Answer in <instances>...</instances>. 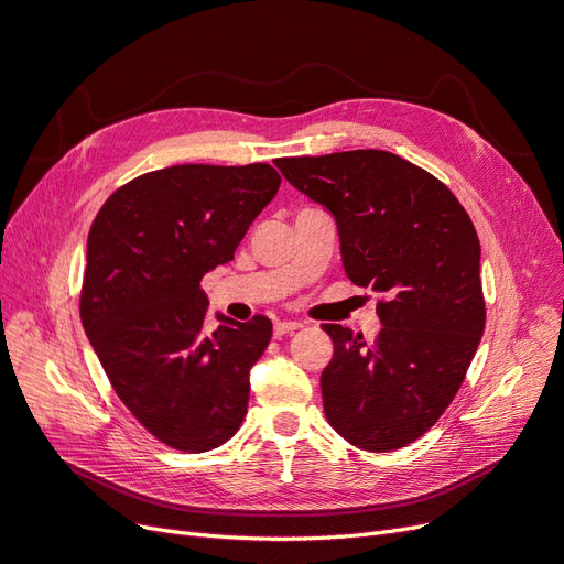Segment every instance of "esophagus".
I'll use <instances>...</instances> for the list:
<instances>
[{
  "mask_svg": "<svg viewBox=\"0 0 564 564\" xmlns=\"http://www.w3.org/2000/svg\"><path fill=\"white\" fill-rule=\"evenodd\" d=\"M301 326H303V324H299V322H278V324H275V335L282 337V335H286V333L299 330Z\"/></svg>",
  "mask_w": 564,
  "mask_h": 564,
  "instance_id": "obj_1",
  "label": "esophagus"
}]
</instances>
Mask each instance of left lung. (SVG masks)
Returning <instances> with one entry per match:
<instances>
[{"mask_svg":"<svg viewBox=\"0 0 564 564\" xmlns=\"http://www.w3.org/2000/svg\"><path fill=\"white\" fill-rule=\"evenodd\" d=\"M275 166L333 215L347 278L384 296L372 345L322 324L333 340L326 419L366 452L408 446L454 400L484 335L475 224L446 185L393 152L284 156Z\"/></svg>","mask_w":564,"mask_h":564,"instance_id":"1","label":"left lung"}]
</instances>
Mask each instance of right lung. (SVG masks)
<instances>
[{"label":"right lung","mask_w":564,"mask_h":564,"mask_svg":"<svg viewBox=\"0 0 564 564\" xmlns=\"http://www.w3.org/2000/svg\"><path fill=\"white\" fill-rule=\"evenodd\" d=\"M280 183L268 164L169 166L120 187L89 229L87 340L127 410L177 452H210L245 419L273 324L217 312L208 330L200 280L234 259Z\"/></svg>","instance_id":"add662e5"}]
</instances>
